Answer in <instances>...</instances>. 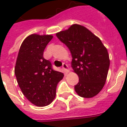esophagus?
Instances as JSON below:
<instances>
[{
	"mask_svg": "<svg viewBox=\"0 0 127 127\" xmlns=\"http://www.w3.org/2000/svg\"><path fill=\"white\" fill-rule=\"evenodd\" d=\"M63 69L66 72H68V65L66 63L63 64Z\"/></svg>",
	"mask_w": 127,
	"mask_h": 127,
	"instance_id": "obj_1",
	"label": "esophagus"
}]
</instances>
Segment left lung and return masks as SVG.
Listing matches in <instances>:
<instances>
[{"instance_id": "left-lung-1", "label": "left lung", "mask_w": 127, "mask_h": 127, "mask_svg": "<svg viewBox=\"0 0 127 127\" xmlns=\"http://www.w3.org/2000/svg\"><path fill=\"white\" fill-rule=\"evenodd\" d=\"M56 35L71 53L72 67L79 77L74 86L76 92L86 98L96 95L104 86L110 64L107 50L101 41L78 24Z\"/></svg>"}]
</instances>
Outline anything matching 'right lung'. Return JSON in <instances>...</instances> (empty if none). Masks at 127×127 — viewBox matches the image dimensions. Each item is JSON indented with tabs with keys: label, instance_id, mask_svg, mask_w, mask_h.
I'll return each instance as SVG.
<instances>
[{
	"label": "right lung",
	"instance_id": "obj_1",
	"mask_svg": "<svg viewBox=\"0 0 127 127\" xmlns=\"http://www.w3.org/2000/svg\"><path fill=\"white\" fill-rule=\"evenodd\" d=\"M52 38L51 35L27 37L21 45L15 66V75L23 94L36 106H46L53 101L57 86L64 76L43 58L44 50Z\"/></svg>",
	"mask_w": 127,
	"mask_h": 127
}]
</instances>
